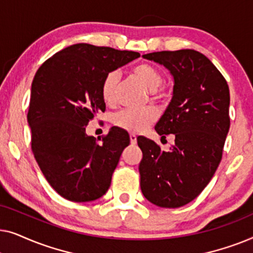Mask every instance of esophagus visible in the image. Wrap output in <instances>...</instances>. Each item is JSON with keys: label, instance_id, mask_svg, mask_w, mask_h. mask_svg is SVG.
Segmentation results:
<instances>
[{"label": "esophagus", "instance_id": "34e87169", "mask_svg": "<svg viewBox=\"0 0 253 253\" xmlns=\"http://www.w3.org/2000/svg\"><path fill=\"white\" fill-rule=\"evenodd\" d=\"M130 143L132 144V145H136V144H137V137H136V134H133V133L130 134Z\"/></svg>", "mask_w": 253, "mask_h": 253}]
</instances>
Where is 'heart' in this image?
<instances>
[{
    "label": "heart",
    "mask_w": 253,
    "mask_h": 253,
    "mask_svg": "<svg viewBox=\"0 0 253 253\" xmlns=\"http://www.w3.org/2000/svg\"><path fill=\"white\" fill-rule=\"evenodd\" d=\"M132 74L153 95V99H162L165 94L158 93L157 89L164 82L161 72L148 63H139L132 68ZM117 83L119 74L110 71L105 76L101 83V98L106 105L113 106L117 100ZM157 120V113L151 108L139 110L124 109L114 116V124L129 132H141Z\"/></svg>",
    "instance_id": "1"
}]
</instances>
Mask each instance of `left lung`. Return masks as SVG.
I'll return each instance as SVG.
<instances>
[{
    "instance_id": "obj_1",
    "label": "left lung",
    "mask_w": 253,
    "mask_h": 253,
    "mask_svg": "<svg viewBox=\"0 0 253 253\" xmlns=\"http://www.w3.org/2000/svg\"><path fill=\"white\" fill-rule=\"evenodd\" d=\"M168 69L174 78L170 102L155 126L161 138L174 134L168 152L138 137L143 152L140 189L145 198L165 209L192 202L219 166L229 131V87L205 55L193 49L143 55Z\"/></svg>"
}]
</instances>
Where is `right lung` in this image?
Masks as SVG:
<instances>
[{
	"label": "right lung",
	"instance_id": "add662e5",
	"mask_svg": "<svg viewBox=\"0 0 253 253\" xmlns=\"http://www.w3.org/2000/svg\"><path fill=\"white\" fill-rule=\"evenodd\" d=\"M139 56L136 51L76 43L38 69L27 113L31 145L43 176L63 198L92 202L109 189L129 134L114 126L98 144L85 129L106 110L105 76Z\"/></svg>",
	"mask_w": 253,
	"mask_h": 253
}]
</instances>
